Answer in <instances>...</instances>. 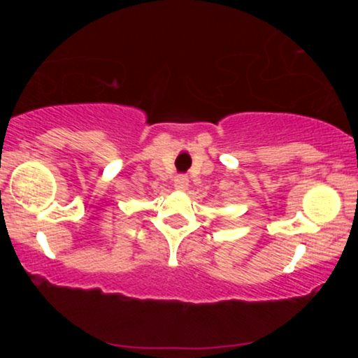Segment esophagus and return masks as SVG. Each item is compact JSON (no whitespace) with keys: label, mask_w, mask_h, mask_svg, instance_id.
<instances>
[{"label":"esophagus","mask_w":358,"mask_h":358,"mask_svg":"<svg viewBox=\"0 0 358 358\" xmlns=\"http://www.w3.org/2000/svg\"><path fill=\"white\" fill-rule=\"evenodd\" d=\"M175 187L178 188V190H185V188L188 187V178L187 175H178L175 178Z\"/></svg>","instance_id":"obj_1"}]
</instances>
